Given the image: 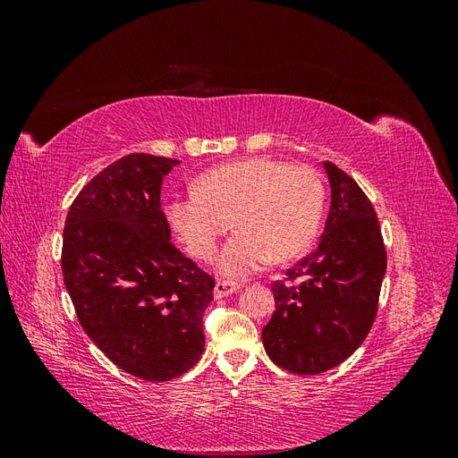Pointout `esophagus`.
<instances>
[{"mask_svg":"<svg viewBox=\"0 0 458 458\" xmlns=\"http://www.w3.org/2000/svg\"><path fill=\"white\" fill-rule=\"evenodd\" d=\"M241 288L239 283H233V281H217L216 286H214V296L219 300L224 296H229L233 293H237V290Z\"/></svg>","mask_w":458,"mask_h":458,"instance_id":"1","label":"esophagus"}]
</instances>
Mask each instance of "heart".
Here are the masks:
<instances>
[{
  "label": "heart",
  "instance_id": "b5f03b06",
  "mask_svg": "<svg viewBox=\"0 0 458 458\" xmlns=\"http://www.w3.org/2000/svg\"><path fill=\"white\" fill-rule=\"evenodd\" d=\"M323 179L310 165L246 158L208 170L199 189L174 195L165 206L174 231L197 259L210 261L219 241L239 229L219 258V273L244 279L273 261L308 250L321 225Z\"/></svg>",
  "mask_w": 458,
  "mask_h": 458
}]
</instances>
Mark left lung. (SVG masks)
<instances>
[{"label": "left lung", "mask_w": 458, "mask_h": 458, "mask_svg": "<svg viewBox=\"0 0 458 458\" xmlns=\"http://www.w3.org/2000/svg\"><path fill=\"white\" fill-rule=\"evenodd\" d=\"M330 212L315 250L271 284L275 313L263 327V348L275 365L318 374L345 361L377 318L386 246L377 212L336 164L323 162Z\"/></svg>", "instance_id": "8db88e82"}]
</instances>
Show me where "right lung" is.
I'll return each mask as SVG.
<instances>
[{
    "label": "right lung",
    "instance_id": "right-lung-1",
    "mask_svg": "<svg viewBox=\"0 0 458 458\" xmlns=\"http://www.w3.org/2000/svg\"><path fill=\"white\" fill-rule=\"evenodd\" d=\"M179 160L122 157L80 191L66 216L61 267L78 321L131 377L165 382L204 352L216 281L170 241L162 179Z\"/></svg>",
    "mask_w": 458,
    "mask_h": 458
}]
</instances>
